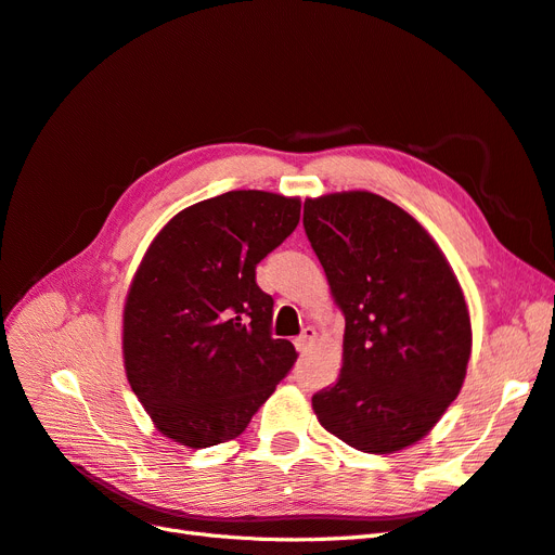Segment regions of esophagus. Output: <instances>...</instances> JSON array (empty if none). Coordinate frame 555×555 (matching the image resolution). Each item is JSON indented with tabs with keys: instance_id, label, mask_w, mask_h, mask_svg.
<instances>
[{
	"instance_id": "34e87169",
	"label": "esophagus",
	"mask_w": 555,
	"mask_h": 555,
	"mask_svg": "<svg viewBox=\"0 0 555 555\" xmlns=\"http://www.w3.org/2000/svg\"><path fill=\"white\" fill-rule=\"evenodd\" d=\"M314 340H317V331L312 326H306L304 333H300L298 338L294 340V345H296V349L300 351V354H304V351H308L312 347Z\"/></svg>"
}]
</instances>
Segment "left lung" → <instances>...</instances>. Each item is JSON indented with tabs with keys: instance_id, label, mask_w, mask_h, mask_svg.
<instances>
[{
	"instance_id": "obj_1",
	"label": "left lung",
	"mask_w": 555,
	"mask_h": 555,
	"mask_svg": "<svg viewBox=\"0 0 555 555\" xmlns=\"http://www.w3.org/2000/svg\"><path fill=\"white\" fill-rule=\"evenodd\" d=\"M304 227L345 314L340 377L312 410L359 451L405 449L461 393L473 351L461 284L430 233L373 192L306 198Z\"/></svg>"
}]
</instances>
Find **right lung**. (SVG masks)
Returning <instances> with one entry per match:
<instances>
[{
	"label": "right lung",
	"mask_w": 555,
	"mask_h": 555,
	"mask_svg": "<svg viewBox=\"0 0 555 555\" xmlns=\"http://www.w3.org/2000/svg\"><path fill=\"white\" fill-rule=\"evenodd\" d=\"M298 220V196L236 190L180 210L150 243L125 298L122 357L166 438H238L292 371L298 354L271 335L273 298L255 271Z\"/></svg>",
	"instance_id": "obj_1"
}]
</instances>
